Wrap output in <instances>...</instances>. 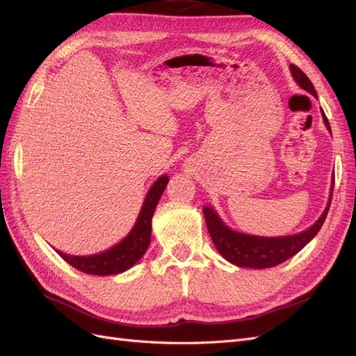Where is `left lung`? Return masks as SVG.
Masks as SVG:
<instances>
[{
	"instance_id": "8db88e82",
	"label": "left lung",
	"mask_w": 356,
	"mask_h": 356,
	"mask_svg": "<svg viewBox=\"0 0 356 356\" xmlns=\"http://www.w3.org/2000/svg\"><path fill=\"white\" fill-rule=\"evenodd\" d=\"M291 74L296 80V83L301 89L312 93L316 98V90L314 84L307 79V75L301 71L298 67L289 65ZM322 118L328 131L331 132V127L328 123V118L325 117L324 110H322ZM332 188H334V178L331 186V195L327 203V208L322 212L319 220L310 225V227L305 232L291 234V236H279V238H263V236H252L234 232L230 227H227L222 222V220L218 217V213L215 212L211 207L203 208L204 221H207V227L211 234V239L217 248L218 252L230 261L232 264H236L239 267H251V268H268L275 267L286 261L288 258L296 255L298 251L315 238L316 233L321 230L322 224H324L327 213L331 204L332 197Z\"/></svg>"
}]
</instances>
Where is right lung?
<instances>
[{"label":"right lung","mask_w":356,"mask_h":356,"mask_svg":"<svg viewBox=\"0 0 356 356\" xmlns=\"http://www.w3.org/2000/svg\"><path fill=\"white\" fill-rule=\"evenodd\" d=\"M168 175H161L152 188L148 190L145 200L143 203L141 212L138 215V220L134 225V229L129 232L126 238L114 245L110 250L95 255H67L60 251H56L63 260L68 264L77 268L80 272L88 275H99V276H110L122 273L127 268H131L135 263L141 260V257L145 254L149 245V236H152V218L160 196L168 184Z\"/></svg>","instance_id":"obj_1"}]
</instances>
